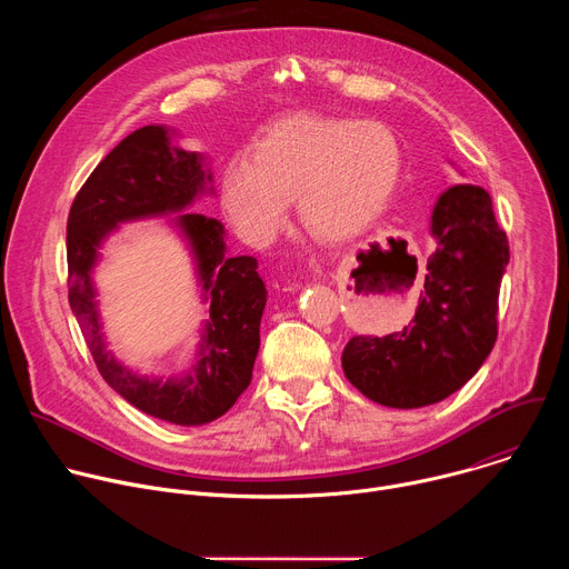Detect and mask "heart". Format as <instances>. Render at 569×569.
I'll list each match as a JSON object with an SVG mask.
<instances>
[{
    "mask_svg": "<svg viewBox=\"0 0 569 569\" xmlns=\"http://www.w3.org/2000/svg\"><path fill=\"white\" fill-rule=\"evenodd\" d=\"M402 171V150L389 126L345 117L297 114L277 121L220 173V202L233 229L268 246L297 200L301 224L321 240H347L387 207Z\"/></svg>",
    "mask_w": 569,
    "mask_h": 569,
    "instance_id": "obj_1",
    "label": "heart"
}]
</instances>
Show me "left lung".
Segmentation results:
<instances>
[{
	"label": "left lung",
	"instance_id": "8db88e82",
	"mask_svg": "<svg viewBox=\"0 0 569 569\" xmlns=\"http://www.w3.org/2000/svg\"><path fill=\"white\" fill-rule=\"evenodd\" d=\"M439 240L412 321L382 338L356 336L342 353L349 382L385 408L412 410L463 387L498 340L509 238L481 187L448 189L432 213Z\"/></svg>",
	"mask_w": 569,
	"mask_h": 569
}]
</instances>
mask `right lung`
<instances>
[{
	"label": "right lung",
	"instance_id": "obj_1",
	"mask_svg": "<svg viewBox=\"0 0 569 569\" xmlns=\"http://www.w3.org/2000/svg\"><path fill=\"white\" fill-rule=\"evenodd\" d=\"M211 176L202 159L169 141L161 126H143L117 143L76 193L67 218L69 306L103 380L137 410L178 426L222 417L252 380L259 327L268 301L254 257H224L222 224L198 213L180 216L207 292L209 323L189 373L148 380L123 369L103 345L90 270L97 248L117 222L180 211Z\"/></svg>",
	"mask_w": 569,
	"mask_h": 569
}]
</instances>
